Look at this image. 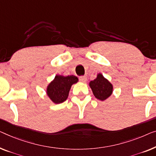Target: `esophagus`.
<instances>
[{
	"label": "esophagus",
	"instance_id": "34e87169",
	"mask_svg": "<svg viewBox=\"0 0 156 156\" xmlns=\"http://www.w3.org/2000/svg\"><path fill=\"white\" fill-rule=\"evenodd\" d=\"M80 80L82 82H87V76H80Z\"/></svg>",
	"mask_w": 156,
	"mask_h": 156
}]
</instances>
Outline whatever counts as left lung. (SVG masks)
Segmentation results:
<instances>
[{
	"label": "left lung",
	"mask_w": 156,
	"mask_h": 156,
	"mask_svg": "<svg viewBox=\"0 0 156 156\" xmlns=\"http://www.w3.org/2000/svg\"><path fill=\"white\" fill-rule=\"evenodd\" d=\"M89 86L95 97L100 101L105 100L112 93V85L101 74H98L96 79L91 81Z\"/></svg>",
	"instance_id": "1"
}]
</instances>
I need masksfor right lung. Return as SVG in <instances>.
Segmentation results:
<instances>
[{"label": "right lung", "instance_id": "add662e5", "mask_svg": "<svg viewBox=\"0 0 156 156\" xmlns=\"http://www.w3.org/2000/svg\"><path fill=\"white\" fill-rule=\"evenodd\" d=\"M77 82L78 78L75 76L56 75L47 87V95L53 103H61L67 100L72 85Z\"/></svg>", "mask_w": 156, "mask_h": 156}]
</instances>
